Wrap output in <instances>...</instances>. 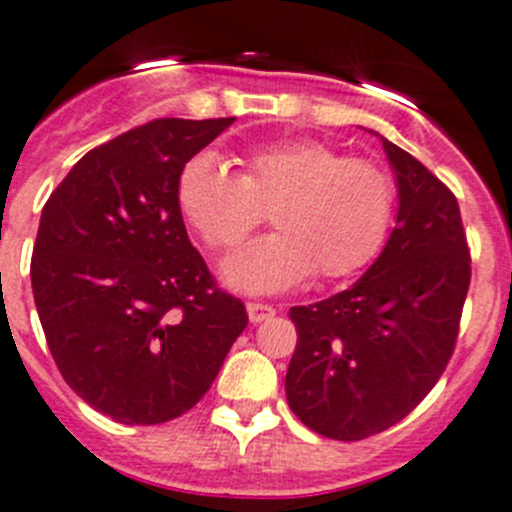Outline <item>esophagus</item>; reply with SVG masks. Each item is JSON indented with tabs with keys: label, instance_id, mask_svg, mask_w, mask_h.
Masks as SVG:
<instances>
[{
	"label": "esophagus",
	"instance_id": "1",
	"mask_svg": "<svg viewBox=\"0 0 512 512\" xmlns=\"http://www.w3.org/2000/svg\"><path fill=\"white\" fill-rule=\"evenodd\" d=\"M247 315H250L252 325H257V322L270 320V317L275 315V307L262 305V302H247Z\"/></svg>",
	"mask_w": 512,
	"mask_h": 512
}]
</instances>
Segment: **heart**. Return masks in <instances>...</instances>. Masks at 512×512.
Returning <instances> with one entry per match:
<instances>
[{
  "label": "heart",
  "instance_id": "b5f03b06",
  "mask_svg": "<svg viewBox=\"0 0 512 512\" xmlns=\"http://www.w3.org/2000/svg\"><path fill=\"white\" fill-rule=\"evenodd\" d=\"M182 215L212 250L240 245L270 210L277 232L225 262L230 285L280 292L305 280L362 270L385 245L395 182L377 162L320 140H280L242 155V175L215 152H197L177 180Z\"/></svg>",
  "mask_w": 512,
  "mask_h": 512
}]
</instances>
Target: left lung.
<instances>
[{"instance_id":"1","label":"left lung","mask_w":512,"mask_h":512,"mask_svg":"<svg viewBox=\"0 0 512 512\" xmlns=\"http://www.w3.org/2000/svg\"><path fill=\"white\" fill-rule=\"evenodd\" d=\"M382 145L400 200L388 245L350 290L290 310L287 403L307 428L347 443L393 428L433 390L470 287L455 195L413 155Z\"/></svg>"}]
</instances>
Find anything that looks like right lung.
<instances>
[{
    "label": "right lung",
    "instance_id": "1",
    "mask_svg": "<svg viewBox=\"0 0 512 512\" xmlns=\"http://www.w3.org/2000/svg\"><path fill=\"white\" fill-rule=\"evenodd\" d=\"M232 122L152 119L89 150L42 210L32 292L49 352L69 388L122 425L195 408L247 327L177 202L185 162Z\"/></svg>",
    "mask_w": 512,
    "mask_h": 512
}]
</instances>
